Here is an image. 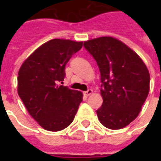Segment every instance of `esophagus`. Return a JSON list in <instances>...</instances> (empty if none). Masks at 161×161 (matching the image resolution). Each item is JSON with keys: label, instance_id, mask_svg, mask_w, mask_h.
Returning a JSON list of instances; mask_svg holds the SVG:
<instances>
[{"label": "esophagus", "instance_id": "obj_1", "mask_svg": "<svg viewBox=\"0 0 161 161\" xmlns=\"http://www.w3.org/2000/svg\"><path fill=\"white\" fill-rule=\"evenodd\" d=\"M92 93H93V90H92V89H88V90L84 92V94H85L86 96H89L90 94H92Z\"/></svg>", "mask_w": 161, "mask_h": 161}]
</instances>
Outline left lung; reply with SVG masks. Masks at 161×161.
Wrapping results in <instances>:
<instances>
[{
  "mask_svg": "<svg viewBox=\"0 0 161 161\" xmlns=\"http://www.w3.org/2000/svg\"><path fill=\"white\" fill-rule=\"evenodd\" d=\"M83 46L97 62L101 75V124L119 130L136 119L150 91V73L142 59L122 42L102 36Z\"/></svg>",
  "mask_w": 161,
  "mask_h": 161,
  "instance_id": "1",
  "label": "left lung"
}]
</instances>
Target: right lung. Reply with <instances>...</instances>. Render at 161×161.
Here are the masks:
<instances>
[{
  "instance_id": "right-lung-1",
  "label": "right lung",
  "mask_w": 161,
  "mask_h": 161,
  "mask_svg": "<svg viewBox=\"0 0 161 161\" xmlns=\"http://www.w3.org/2000/svg\"><path fill=\"white\" fill-rule=\"evenodd\" d=\"M83 42L53 39L34 51L19 69L17 91L31 117L48 131L64 130L73 122L83 93L60 85L65 67Z\"/></svg>"
}]
</instances>
